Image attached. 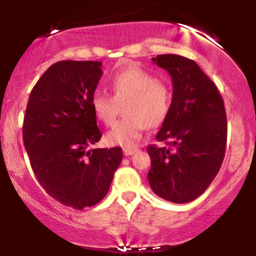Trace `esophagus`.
Wrapping results in <instances>:
<instances>
[{
	"label": "esophagus",
	"mask_w": 256,
	"mask_h": 256,
	"mask_svg": "<svg viewBox=\"0 0 256 256\" xmlns=\"http://www.w3.org/2000/svg\"><path fill=\"white\" fill-rule=\"evenodd\" d=\"M122 150H124L125 156H130V155L134 154V152H137V149L136 148H124Z\"/></svg>",
	"instance_id": "1"
}]
</instances>
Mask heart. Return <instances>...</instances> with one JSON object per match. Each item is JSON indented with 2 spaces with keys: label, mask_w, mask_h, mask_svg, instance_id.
<instances>
[{
  "label": "heart",
  "mask_w": 256,
  "mask_h": 256,
  "mask_svg": "<svg viewBox=\"0 0 256 256\" xmlns=\"http://www.w3.org/2000/svg\"><path fill=\"white\" fill-rule=\"evenodd\" d=\"M113 96L95 92L91 107L104 125L114 124L119 106H124L125 118L108 132L106 140L112 146L131 148L142 137L146 126L155 128L165 122L171 108V91L166 84L140 67L116 72L110 82Z\"/></svg>",
  "instance_id": "1"
}]
</instances>
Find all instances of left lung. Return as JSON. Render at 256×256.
I'll return each mask as SVG.
<instances>
[{
  "instance_id": "left-lung-1",
  "label": "left lung",
  "mask_w": 256,
  "mask_h": 256,
  "mask_svg": "<svg viewBox=\"0 0 256 256\" xmlns=\"http://www.w3.org/2000/svg\"><path fill=\"white\" fill-rule=\"evenodd\" d=\"M172 78L168 116L146 148L152 160V190L173 204L194 201L218 174L225 156L228 124L224 101L216 84L195 61L180 55L152 58Z\"/></svg>"
}]
</instances>
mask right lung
Masks as SVG:
<instances>
[{
  "instance_id": "1",
  "label": "right lung",
  "mask_w": 256,
  "mask_h": 256,
  "mask_svg": "<svg viewBox=\"0 0 256 256\" xmlns=\"http://www.w3.org/2000/svg\"><path fill=\"white\" fill-rule=\"evenodd\" d=\"M100 61L52 64L32 89L22 140L34 176L64 206L83 210L107 195L122 160L120 146L89 149L102 137L91 107Z\"/></svg>"
}]
</instances>
